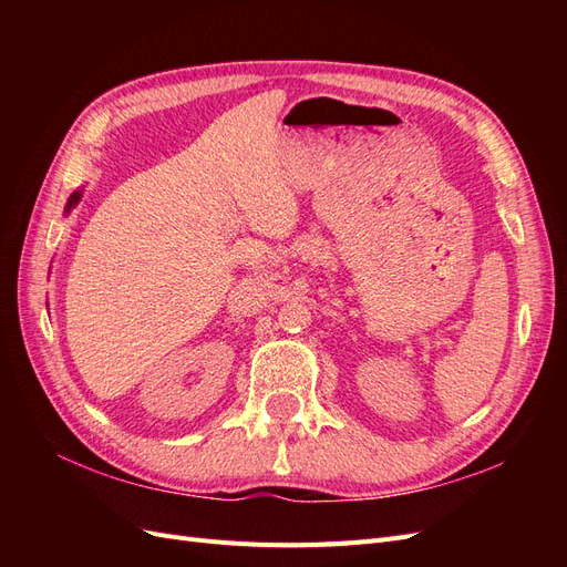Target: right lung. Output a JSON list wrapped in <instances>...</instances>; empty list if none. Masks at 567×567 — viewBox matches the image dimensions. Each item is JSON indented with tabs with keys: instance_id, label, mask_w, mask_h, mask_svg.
<instances>
[{
	"instance_id": "right-lung-1",
	"label": "right lung",
	"mask_w": 567,
	"mask_h": 567,
	"mask_svg": "<svg viewBox=\"0 0 567 567\" xmlns=\"http://www.w3.org/2000/svg\"><path fill=\"white\" fill-rule=\"evenodd\" d=\"M78 200H80V192H78V194H73V196H71V200H68V210H71Z\"/></svg>"
}]
</instances>
